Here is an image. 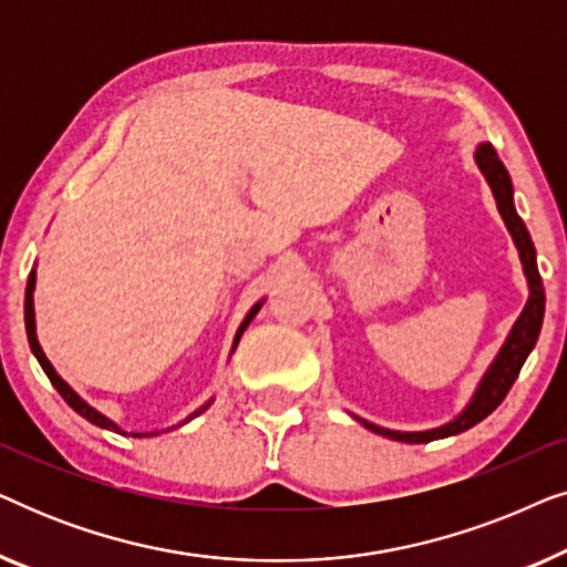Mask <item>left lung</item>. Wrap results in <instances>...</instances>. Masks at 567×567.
<instances>
[{
    "mask_svg": "<svg viewBox=\"0 0 567 567\" xmlns=\"http://www.w3.org/2000/svg\"><path fill=\"white\" fill-rule=\"evenodd\" d=\"M475 162L480 167V173L485 175L487 185H491L495 204H498L501 219L506 221V229L511 239H514L518 258H522V268L526 276V286H529V299L518 315V320L514 322V328L503 340L501 351L495 353V359L483 379L477 382V390L472 392V398L464 410L452 421L444 425H436V429L429 431H392V429H382V425L363 421V417L353 415L363 429L379 433V436H386L392 441H405V444H429V441L436 439H446V436H456V433L472 429L477 425L483 417L493 413L495 408L501 405L503 398H506L511 386H514L518 371H522L526 355L532 353V348L537 346L539 330H542V320H545V286H542L539 278V268H537V250H534V243L529 237V229L522 221V216L516 214L514 206V185H511V175L508 169L503 167V162L498 159V154L487 142L477 144L475 150Z\"/></svg>",
    "mask_w": 567,
    "mask_h": 567,
    "instance_id": "obj_1",
    "label": "left lung"
}]
</instances>
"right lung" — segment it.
<instances>
[{
	"label": "right lung",
	"instance_id": "1",
	"mask_svg": "<svg viewBox=\"0 0 567 567\" xmlns=\"http://www.w3.org/2000/svg\"><path fill=\"white\" fill-rule=\"evenodd\" d=\"M33 291H35V268L30 270V276H28V286H25V330H28V343H30V351H33V355L38 359V363H41V369L45 371V377L51 379V384L56 386V392L61 394V398L66 400V405L72 408V410H76V413H80L82 417H87V421L92 423V425H97V429H105V431H115V433H121V436H134V439H144V436H157V431L154 433H128V431H123L118 423H113L111 417L107 415H103L100 413V410H95L90 405L87 400H82L80 394H76L72 386H69L64 379H61L59 374H56V369H53V363L45 359V353H43V348H41V343H38V336H35V307H33ZM262 301L266 299H260V301H255L252 305V309L250 312L245 315V320H243V324H239L237 328V336H235V340H231V353H235V348H237V343H239V338H243V332L247 330V324L252 322V317L260 312V307H262ZM214 402V398L206 402V405H200L196 413H190L188 417H185L183 423H188V421H193V417L196 415H200L204 413V410L212 405ZM183 423H177V425H183Z\"/></svg>",
	"mask_w": 567,
	"mask_h": 567
}]
</instances>
